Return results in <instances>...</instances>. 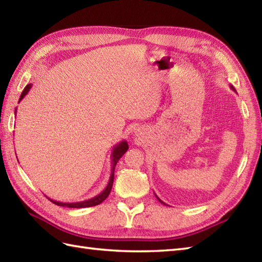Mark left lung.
Instances as JSON below:
<instances>
[{
  "instance_id": "1",
  "label": "left lung",
  "mask_w": 262,
  "mask_h": 262,
  "mask_svg": "<svg viewBox=\"0 0 262 262\" xmlns=\"http://www.w3.org/2000/svg\"><path fill=\"white\" fill-rule=\"evenodd\" d=\"M230 86H231V89H232V90H233V91H235V89H234V88H233V86H232V85H230ZM155 196H157V194H155ZM157 198H158V199H159V202H160V203H162V204H164V203H163V202H162V200H161V199H160V198H159V197H158V196H157ZM164 205H165V204H164Z\"/></svg>"
}]
</instances>
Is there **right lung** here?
Instances as JSON below:
<instances>
[{"label":"right lung","mask_w":262,"mask_h":262,"mask_svg":"<svg viewBox=\"0 0 262 262\" xmlns=\"http://www.w3.org/2000/svg\"><path fill=\"white\" fill-rule=\"evenodd\" d=\"M31 85L32 84H28L25 88V90L22 91L21 96H20L19 102L26 97V94L29 92V90L31 89ZM15 113H16V109H15ZM127 149H128V144H127L126 141H121L120 143L117 144V145H115V147L113 149V153H111V164H113V166H111V174H110V178H109V182H108L107 187L104 188V190L102 192H100L98 196L93 197L91 199H88V200H83V202H79V203H60V202H56V200H53V199L48 198V197L47 198L51 200L52 203H54L55 205L62 206V207H69V208H85V207H92V206H97L99 204H101L103 200L109 196V193L111 191V188H113L116 164L119 161V159L122 157V155H124L127 152Z\"/></svg>","instance_id":"1"}]
</instances>
